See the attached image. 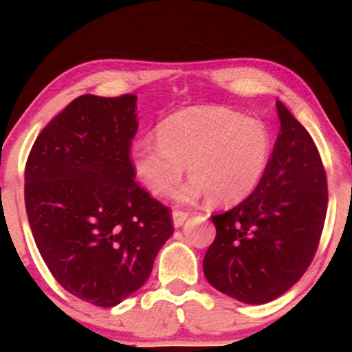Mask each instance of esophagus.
I'll list each match as a JSON object with an SVG mask.
<instances>
[{
  "label": "esophagus",
  "instance_id": "1",
  "mask_svg": "<svg viewBox=\"0 0 352 352\" xmlns=\"http://www.w3.org/2000/svg\"><path fill=\"white\" fill-rule=\"evenodd\" d=\"M187 218H189V212L187 211H173L172 214L173 226H175V228H180V226L187 221Z\"/></svg>",
  "mask_w": 352,
  "mask_h": 352
}]
</instances>
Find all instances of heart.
Masks as SVG:
<instances>
[{
	"label": "heart",
	"mask_w": 352,
	"mask_h": 352,
	"mask_svg": "<svg viewBox=\"0 0 352 352\" xmlns=\"http://www.w3.org/2000/svg\"><path fill=\"white\" fill-rule=\"evenodd\" d=\"M158 141L141 140L131 148V165L141 186L165 196L189 168L190 180L180 201L208 194L218 206L242 202L258 187L272 153L264 122L221 107H189L166 117Z\"/></svg>",
	"instance_id": "b5f03b06"
}]
</instances>
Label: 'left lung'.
<instances>
[{"instance_id": "left-lung-1", "label": "left lung", "mask_w": 352, "mask_h": 352, "mask_svg": "<svg viewBox=\"0 0 352 352\" xmlns=\"http://www.w3.org/2000/svg\"><path fill=\"white\" fill-rule=\"evenodd\" d=\"M281 131L257 189L212 216L202 269L209 285L247 305L286 293L308 269L327 214V177L314 140L281 102Z\"/></svg>"}]
</instances>
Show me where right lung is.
I'll return each mask as SVG.
<instances>
[{
  "instance_id": "1",
  "label": "right lung",
  "mask_w": 352,
  "mask_h": 352,
  "mask_svg": "<svg viewBox=\"0 0 352 352\" xmlns=\"http://www.w3.org/2000/svg\"><path fill=\"white\" fill-rule=\"evenodd\" d=\"M136 95H81L35 140L25 208L51 274L97 307H116L150 278L172 236L170 209L134 182Z\"/></svg>"
}]
</instances>
